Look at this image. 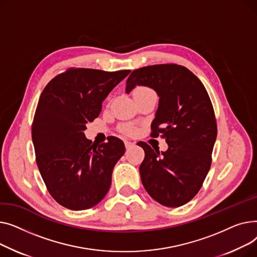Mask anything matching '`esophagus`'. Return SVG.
Returning <instances> with one entry per match:
<instances>
[{"label":"esophagus","mask_w":257,"mask_h":257,"mask_svg":"<svg viewBox=\"0 0 257 257\" xmlns=\"http://www.w3.org/2000/svg\"><path fill=\"white\" fill-rule=\"evenodd\" d=\"M135 146V143L134 142H131V141H125V148L126 149H131L132 147Z\"/></svg>","instance_id":"34e87169"}]
</instances>
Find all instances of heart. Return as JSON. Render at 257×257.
Returning <instances> with one entry per match:
<instances>
[{
    "mask_svg": "<svg viewBox=\"0 0 257 257\" xmlns=\"http://www.w3.org/2000/svg\"><path fill=\"white\" fill-rule=\"evenodd\" d=\"M155 92L153 91L152 89L148 88V87H145V86H140V87H137L135 90L134 92V96H138V95H144V94H154ZM123 132L127 135H133L135 134L136 132V128L130 124H126L122 127Z\"/></svg>",
    "mask_w": 257,
    "mask_h": 257,
    "instance_id": "1",
    "label": "heart"
}]
</instances>
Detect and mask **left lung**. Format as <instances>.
<instances>
[{
    "instance_id": "obj_1",
    "label": "left lung",
    "mask_w": 257,
    "mask_h": 257,
    "mask_svg": "<svg viewBox=\"0 0 257 257\" xmlns=\"http://www.w3.org/2000/svg\"><path fill=\"white\" fill-rule=\"evenodd\" d=\"M147 86L158 93L152 123L154 138L168 144L166 152L138 142L145 152L140 166L142 184L152 197L168 207L188 203L198 193L212 164L217 122L212 101L201 81L177 64H157L134 70L125 92Z\"/></svg>"
}]
</instances>
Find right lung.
<instances>
[{"label":"right lung","mask_w":257,"mask_h":257,"mask_svg":"<svg viewBox=\"0 0 257 257\" xmlns=\"http://www.w3.org/2000/svg\"><path fill=\"white\" fill-rule=\"evenodd\" d=\"M130 72L69 68L45 86L39 97L32 124L36 163L52 197L66 208H91L110 189L124 144L111 136L95 146L84 131Z\"/></svg>","instance_id":"1"}]
</instances>
